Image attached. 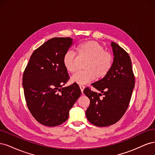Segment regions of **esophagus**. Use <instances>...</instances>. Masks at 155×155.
Here are the masks:
<instances>
[{"instance_id": "1", "label": "esophagus", "mask_w": 155, "mask_h": 155, "mask_svg": "<svg viewBox=\"0 0 155 155\" xmlns=\"http://www.w3.org/2000/svg\"><path fill=\"white\" fill-rule=\"evenodd\" d=\"M79 87H80L81 91V92L83 93V90H84V88H85V86L83 85H79Z\"/></svg>"}]
</instances>
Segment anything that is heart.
I'll use <instances>...</instances> for the list:
<instances>
[{"mask_svg": "<svg viewBox=\"0 0 155 155\" xmlns=\"http://www.w3.org/2000/svg\"><path fill=\"white\" fill-rule=\"evenodd\" d=\"M76 51L79 57L88 59L84 68L71 78V81L83 85L96 78H104L109 74L113 64V56L105 50L101 44L96 41H88L78 45ZM64 67L68 72L74 73L77 70L76 55L75 52L68 50L63 58Z\"/></svg>", "mask_w": 155, "mask_h": 155, "instance_id": "1", "label": "heart"}]
</instances>
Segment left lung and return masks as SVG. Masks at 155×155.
Wrapping results in <instances>:
<instances>
[{
  "instance_id": "8db88e82",
  "label": "left lung",
  "mask_w": 155,
  "mask_h": 155,
  "mask_svg": "<svg viewBox=\"0 0 155 155\" xmlns=\"http://www.w3.org/2000/svg\"><path fill=\"white\" fill-rule=\"evenodd\" d=\"M113 64L106 76L92 84L100 93L86 87L83 93L91 101L86 116L91 124L107 127L118 121L129 107L135 79L132 63L127 52L114 42ZM104 95L103 99L100 98Z\"/></svg>"
}]
</instances>
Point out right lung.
<instances>
[{"label":"right lung","instance_id":"right-lung-1","mask_svg":"<svg viewBox=\"0 0 155 155\" xmlns=\"http://www.w3.org/2000/svg\"><path fill=\"white\" fill-rule=\"evenodd\" d=\"M54 37L34 50L23 73L22 86L28 108L42 125L55 127L64 123L69 110L81 96L76 83L63 87L70 79L63 63L64 53L73 41Z\"/></svg>","mask_w":155,"mask_h":155}]
</instances>
